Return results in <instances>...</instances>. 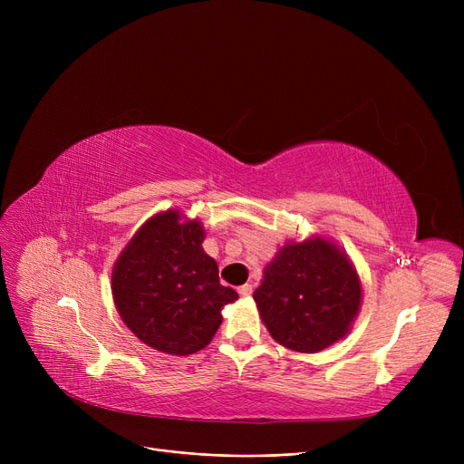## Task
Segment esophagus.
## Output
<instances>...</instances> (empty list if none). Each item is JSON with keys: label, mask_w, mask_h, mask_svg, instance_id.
<instances>
[{"label": "esophagus", "mask_w": 464, "mask_h": 464, "mask_svg": "<svg viewBox=\"0 0 464 464\" xmlns=\"http://www.w3.org/2000/svg\"><path fill=\"white\" fill-rule=\"evenodd\" d=\"M238 295H240V297H250V295H252V285H250V284L240 285V287H238Z\"/></svg>", "instance_id": "obj_1"}]
</instances>
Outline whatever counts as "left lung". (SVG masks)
Masks as SVG:
<instances>
[{
  "label": "left lung",
  "mask_w": 464,
  "mask_h": 464,
  "mask_svg": "<svg viewBox=\"0 0 464 464\" xmlns=\"http://www.w3.org/2000/svg\"><path fill=\"white\" fill-rule=\"evenodd\" d=\"M254 301L278 344L318 353L350 333L362 287L348 254L331 238L312 235L285 242L276 252Z\"/></svg>",
  "instance_id": "obj_1"
}]
</instances>
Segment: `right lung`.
I'll use <instances>...</instances> for the list:
<instances>
[{
	"label": "right lung",
	"instance_id": "right-lung-1",
	"mask_svg": "<svg viewBox=\"0 0 464 464\" xmlns=\"http://www.w3.org/2000/svg\"><path fill=\"white\" fill-rule=\"evenodd\" d=\"M203 240L198 218L169 208L146 219L114 261V306L146 346L169 355L207 348L222 325V308L238 299L219 284Z\"/></svg>",
	"mask_w": 464,
	"mask_h": 464
}]
</instances>
